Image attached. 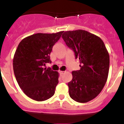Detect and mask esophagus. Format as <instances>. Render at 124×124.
<instances>
[{
  "label": "esophagus",
  "mask_w": 124,
  "mask_h": 124,
  "mask_svg": "<svg viewBox=\"0 0 124 124\" xmlns=\"http://www.w3.org/2000/svg\"><path fill=\"white\" fill-rule=\"evenodd\" d=\"M59 73L61 74H63V73H65V71H59Z\"/></svg>",
  "instance_id": "esophagus-1"
}]
</instances>
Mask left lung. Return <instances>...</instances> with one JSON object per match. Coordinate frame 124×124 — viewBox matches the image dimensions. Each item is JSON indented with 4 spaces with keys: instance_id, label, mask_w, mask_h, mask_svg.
Instances as JSON below:
<instances>
[{
    "instance_id": "left-lung-1",
    "label": "left lung",
    "mask_w": 124,
    "mask_h": 124,
    "mask_svg": "<svg viewBox=\"0 0 124 124\" xmlns=\"http://www.w3.org/2000/svg\"><path fill=\"white\" fill-rule=\"evenodd\" d=\"M62 38L79 59L80 70L72 72L68 83L69 95L78 102L85 103L98 95L107 82L110 57L102 40L84 30L66 31Z\"/></svg>"
}]
</instances>
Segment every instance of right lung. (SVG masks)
Here are the masks:
<instances>
[{
	"label": "right lung",
	"instance_id": "obj_1",
	"mask_svg": "<svg viewBox=\"0 0 124 124\" xmlns=\"http://www.w3.org/2000/svg\"><path fill=\"white\" fill-rule=\"evenodd\" d=\"M63 32L35 33L22 39L17 47L13 59L14 72L20 87L31 99L45 101L54 94L59 73L44 67L52 62L50 54L53 46Z\"/></svg>",
	"mask_w": 124,
	"mask_h": 124
}]
</instances>
